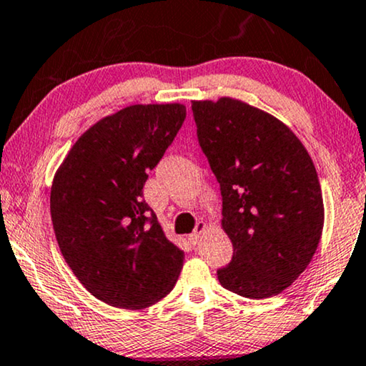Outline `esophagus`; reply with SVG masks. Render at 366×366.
I'll use <instances>...</instances> for the list:
<instances>
[{
    "label": "esophagus",
    "mask_w": 366,
    "mask_h": 366,
    "mask_svg": "<svg viewBox=\"0 0 366 366\" xmlns=\"http://www.w3.org/2000/svg\"><path fill=\"white\" fill-rule=\"evenodd\" d=\"M207 229V224L206 222H197L196 224V229H194L192 234H189V241H191V244H197L199 239H201V236L204 234V231Z\"/></svg>",
    "instance_id": "esophagus-1"
}]
</instances>
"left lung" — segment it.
Instances as JSON below:
<instances>
[{
    "mask_svg": "<svg viewBox=\"0 0 366 366\" xmlns=\"http://www.w3.org/2000/svg\"><path fill=\"white\" fill-rule=\"evenodd\" d=\"M192 114L234 249L219 282L251 300L281 293L310 264L323 231L313 160L282 122L241 100L192 102Z\"/></svg>",
    "mask_w": 366,
    "mask_h": 366,
    "instance_id": "8db88e82",
    "label": "left lung"
}]
</instances>
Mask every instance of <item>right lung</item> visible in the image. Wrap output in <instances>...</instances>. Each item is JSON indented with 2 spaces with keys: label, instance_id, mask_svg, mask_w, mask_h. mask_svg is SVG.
Returning <instances> with one entry per match:
<instances>
[{
  "label": "right lung",
  "instance_id": "obj_1",
  "mask_svg": "<svg viewBox=\"0 0 366 366\" xmlns=\"http://www.w3.org/2000/svg\"><path fill=\"white\" fill-rule=\"evenodd\" d=\"M186 119L180 104L132 105L76 140L51 186L50 211L73 274L104 303L142 310L170 293L184 251L162 231L142 189Z\"/></svg>",
  "mask_w": 366,
  "mask_h": 366
}]
</instances>
